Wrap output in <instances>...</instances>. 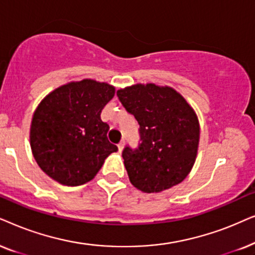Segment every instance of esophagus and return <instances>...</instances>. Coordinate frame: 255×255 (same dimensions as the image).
<instances>
[{
  "instance_id": "esophagus-1",
  "label": "esophagus",
  "mask_w": 255,
  "mask_h": 255,
  "mask_svg": "<svg viewBox=\"0 0 255 255\" xmlns=\"http://www.w3.org/2000/svg\"><path fill=\"white\" fill-rule=\"evenodd\" d=\"M124 147H125V142L124 141H121L120 143L118 144V149H119V151H122V149H124Z\"/></svg>"
}]
</instances>
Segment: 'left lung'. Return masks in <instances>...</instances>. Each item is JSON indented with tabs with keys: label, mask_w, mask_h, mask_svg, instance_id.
<instances>
[{
	"label": "left lung",
	"mask_w": 255,
	"mask_h": 255,
	"mask_svg": "<svg viewBox=\"0 0 255 255\" xmlns=\"http://www.w3.org/2000/svg\"><path fill=\"white\" fill-rule=\"evenodd\" d=\"M117 96L140 125L141 143L122 151L131 184L147 193L179 184L198 150L199 122L193 108L174 88L155 84L133 85Z\"/></svg>",
	"instance_id": "1"
}]
</instances>
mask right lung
<instances>
[{"instance_id":"right-lung-1","label":"right lung","mask_w":255,"mask_h":255,"mask_svg":"<svg viewBox=\"0 0 255 255\" xmlns=\"http://www.w3.org/2000/svg\"><path fill=\"white\" fill-rule=\"evenodd\" d=\"M115 87L92 79L72 81L47 94L33 113L30 145L37 164L67 186L94 178L118 147L107 138L110 126L100 114Z\"/></svg>"}]
</instances>
